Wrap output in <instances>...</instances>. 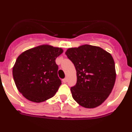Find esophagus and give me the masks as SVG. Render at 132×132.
<instances>
[{
	"instance_id": "1",
	"label": "esophagus",
	"mask_w": 132,
	"mask_h": 132,
	"mask_svg": "<svg viewBox=\"0 0 132 132\" xmlns=\"http://www.w3.org/2000/svg\"><path fill=\"white\" fill-rule=\"evenodd\" d=\"M62 81H63V83H66L67 82V78H64L62 79Z\"/></svg>"
}]
</instances>
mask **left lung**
I'll list each match as a JSON object with an SVG mask.
<instances>
[{"label": "left lung", "instance_id": "1", "mask_svg": "<svg viewBox=\"0 0 132 132\" xmlns=\"http://www.w3.org/2000/svg\"><path fill=\"white\" fill-rule=\"evenodd\" d=\"M66 55L77 72V83L70 88L74 100L85 108L99 106L111 94L116 79L111 55L90 45L70 48Z\"/></svg>", "mask_w": 132, "mask_h": 132}]
</instances>
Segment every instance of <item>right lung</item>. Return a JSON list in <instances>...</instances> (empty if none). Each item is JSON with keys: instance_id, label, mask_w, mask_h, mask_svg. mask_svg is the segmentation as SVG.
<instances>
[{"instance_id": "right-lung-1", "label": "right lung", "mask_w": 132, "mask_h": 132, "mask_svg": "<svg viewBox=\"0 0 132 132\" xmlns=\"http://www.w3.org/2000/svg\"><path fill=\"white\" fill-rule=\"evenodd\" d=\"M61 48L43 45L29 49L18 57L13 68L15 85L24 98L40 103L52 98L62 84L58 76L56 57Z\"/></svg>"}]
</instances>
